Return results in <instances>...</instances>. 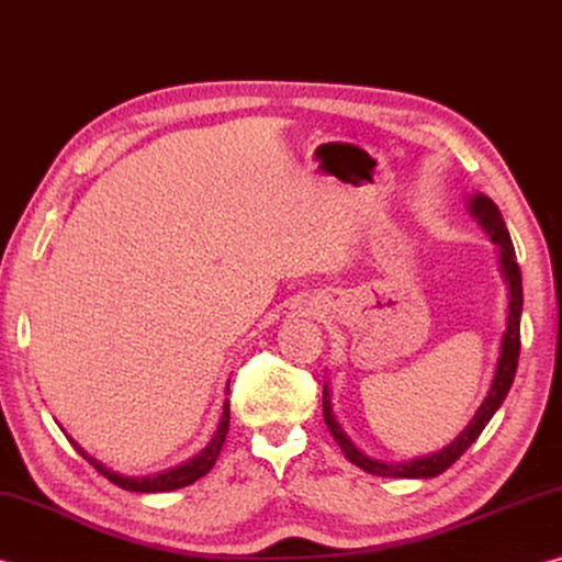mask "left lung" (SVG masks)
Returning a JSON list of instances; mask_svg holds the SVG:
<instances>
[{
  "label": "left lung",
  "instance_id": "obj_1",
  "mask_svg": "<svg viewBox=\"0 0 562 562\" xmlns=\"http://www.w3.org/2000/svg\"><path fill=\"white\" fill-rule=\"evenodd\" d=\"M469 213L473 221L481 225V231L491 237V243L496 245L498 270H501L503 282H506V288H508L506 331H503V339H501L496 374H493L488 394H486V398H483V404L479 406V412L473 414L469 426H465V429L456 436L449 446H443L441 451L416 456V459H412V461H379V459H372V456H367L364 451H359L357 446L351 443L349 436L341 431L337 416H335V412H331L329 384H325V389H322V412H325V424H327L329 434L335 436L339 449L345 451V456L351 463L359 465L361 471H367L372 475H384V479H434V475L443 473L451 463L461 459V453L469 449L475 439H479L483 429H486V424L491 422L493 414L501 408L503 398L508 396L513 379H516L518 355H520V312H522V282H520V268L516 260V250H513L508 227H506V223H503L498 205L493 203L488 195L473 193L469 198Z\"/></svg>",
  "mask_w": 562,
  "mask_h": 562
}]
</instances>
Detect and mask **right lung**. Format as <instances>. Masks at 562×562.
Segmentation results:
<instances>
[{
  "mask_svg": "<svg viewBox=\"0 0 562 562\" xmlns=\"http://www.w3.org/2000/svg\"><path fill=\"white\" fill-rule=\"evenodd\" d=\"M227 429H231V404H223V416H221V424H217V429L213 434V439L207 441L205 449L193 456V459H188L186 463L180 465H173V469L168 471H160V473H154V475H138V479H133V475H123V473H116L111 471L103 465L101 461L93 459V456H89L87 451L81 449L79 443H76L71 436H66L74 443V449L79 451L83 459H87L93 469H97L101 475H106V479L111 483H116L119 488L123 491H136V493H164V491H176V488H183V486H190V483H195L198 479H203V475L213 469L217 456H221V449L225 443V436H227Z\"/></svg>",
  "mask_w": 562,
  "mask_h": 562,
  "instance_id": "obj_1",
  "label": "right lung"
}]
</instances>
